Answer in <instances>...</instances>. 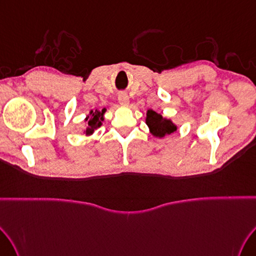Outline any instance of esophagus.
<instances>
[{"mask_svg":"<svg viewBox=\"0 0 256 256\" xmlns=\"http://www.w3.org/2000/svg\"><path fill=\"white\" fill-rule=\"evenodd\" d=\"M118 103L121 105H128V96L126 94H120L118 95Z\"/></svg>","mask_w":256,"mask_h":256,"instance_id":"obj_1","label":"esophagus"}]
</instances>
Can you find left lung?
I'll list each match as a JSON object with an SVG mask.
<instances>
[{"instance_id":"1","label":"left lung","mask_w":256,"mask_h":256,"mask_svg":"<svg viewBox=\"0 0 256 256\" xmlns=\"http://www.w3.org/2000/svg\"><path fill=\"white\" fill-rule=\"evenodd\" d=\"M146 124L150 128V132L153 134L155 138H164L165 135H170L178 130L171 120L163 118L161 114L156 113L153 110H148L146 112Z\"/></svg>"}]
</instances>
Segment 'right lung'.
<instances>
[{
	"label": "right lung",
	"mask_w": 256,
	"mask_h": 256,
	"mask_svg": "<svg viewBox=\"0 0 256 256\" xmlns=\"http://www.w3.org/2000/svg\"><path fill=\"white\" fill-rule=\"evenodd\" d=\"M106 110L103 108L102 111L95 110V111L90 112L88 116L85 118V121H88V128L85 130V135H91L95 130L98 128L102 125V122L104 121V113Z\"/></svg>",
	"instance_id": "obj_1"
}]
</instances>
